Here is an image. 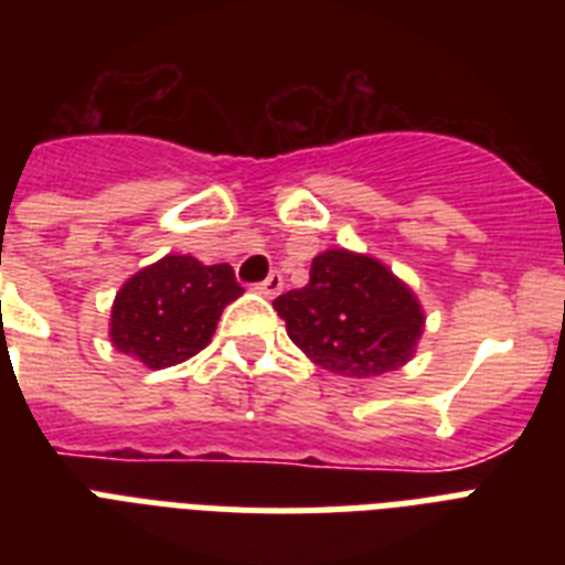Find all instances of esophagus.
Here are the masks:
<instances>
[{"instance_id": "1", "label": "esophagus", "mask_w": 565, "mask_h": 565, "mask_svg": "<svg viewBox=\"0 0 565 565\" xmlns=\"http://www.w3.org/2000/svg\"><path fill=\"white\" fill-rule=\"evenodd\" d=\"M281 287H284L281 273H269L264 281L257 284V292H264V296H269V299H273V296H278V292H281Z\"/></svg>"}]
</instances>
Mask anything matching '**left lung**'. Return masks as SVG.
Returning a JSON list of instances; mask_svg holds the SVG:
<instances>
[{"instance_id": "8db88e82", "label": "left lung", "mask_w": 565, "mask_h": 565, "mask_svg": "<svg viewBox=\"0 0 565 565\" xmlns=\"http://www.w3.org/2000/svg\"><path fill=\"white\" fill-rule=\"evenodd\" d=\"M287 334L310 361L345 377L395 372L422 337L416 296L384 264L328 248L310 264V281L273 301Z\"/></svg>"}]
</instances>
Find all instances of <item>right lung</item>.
I'll use <instances>...</instances> for the list:
<instances>
[{
  "mask_svg": "<svg viewBox=\"0 0 565 565\" xmlns=\"http://www.w3.org/2000/svg\"><path fill=\"white\" fill-rule=\"evenodd\" d=\"M239 292L228 264L167 255L122 284L110 310V343L149 370L175 366L211 343L222 308Z\"/></svg>",
  "mask_w": 565,
  "mask_h": 565,
  "instance_id": "right-lung-1",
  "label": "right lung"
}]
</instances>
